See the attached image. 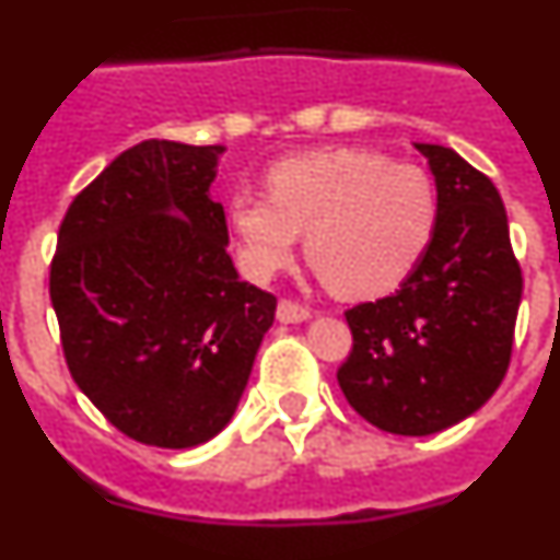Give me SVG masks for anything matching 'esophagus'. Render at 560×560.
<instances>
[{
    "label": "esophagus",
    "instance_id": "34e87169",
    "mask_svg": "<svg viewBox=\"0 0 560 560\" xmlns=\"http://www.w3.org/2000/svg\"><path fill=\"white\" fill-rule=\"evenodd\" d=\"M277 319L283 325L308 323L311 311L300 303H291V300H280V305H277Z\"/></svg>",
    "mask_w": 560,
    "mask_h": 560
}]
</instances>
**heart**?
Masks as SVG:
<instances>
[{
    "mask_svg": "<svg viewBox=\"0 0 560 560\" xmlns=\"http://www.w3.org/2000/svg\"><path fill=\"white\" fill-rule=\"evenodd\" d=\"M269 196L235 192L226 219L246 275L269 280L294 257L300 232L311 264L336 294H389L427 255L438 190L423 167L368 148H323L266 173Z\"/></svg>",
    "mask_w": 560,
    "mask_h": 560,
    "instance_id": "b5f03b06",
    "label": "heart"
}]
</instances>
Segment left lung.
<instances>
[{
    "mask_svg": "<svg viewBox=\"0 0 560 560\" xmlns=\"http://www.w3.org/2000/svg\"><path fill=\"white\" fill-rule=\"evenodd\" d=\"M415 148L438 187L432 244L393 296L345 314L353 350L336 378L373 427L427 438L477 412L502 384L522 269L493 182L452 148Z\"/></svg>",
    "mask_w": 560,
    "mask_h": 560,
    "instance_id": "1",
    "label": "left lung"
}]
</instances>
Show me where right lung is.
Listing matches in <instances>:
<instances>
[{
  "mask_svg": "<svg viewBox=\"0 0 560 560\" xmlns=\"http://www.w3.org/2000/svg\"><path fill=\"white\" fill-rule=\"evenodd\" d=\"M221 145L145 140L122 151L58 230L49 300L69 373L145 446L192 448L232 420L277 300L237 277Z\"/></svg>",
  "mask_w": 560,
  "mask_h": 560,
  "instance_id": "right-lung-1",
  "label": "right lung"
}]
</instances>
